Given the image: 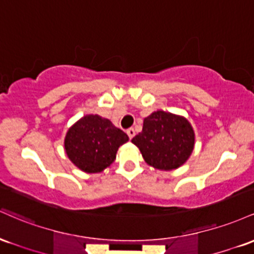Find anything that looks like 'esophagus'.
Masks as SVG:
<instances>
[{"label":"esophagus","instance_id":"34e87169","mask_svg":"<svg viewBox=\"0 0 254 254\" xmlns=\"http://www.w3.org/2000/svg\"><path fill=\"white\" fill-rule=\"evenodd\" d=\"M127 134H128V136H129V139H132L133 136L135 135L134 128H128V129H127Z\"/></svg>","mask_w":254,"mask_h":254}]
</instances>
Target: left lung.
<instances>
[{
    "mask_svg": "<svg viewBox=\"0 0 254 254\" xmlns=\"http://www.w3.org/2000/svg\"><path fill=\"white\" fill-rule=\"evenodd\" d=\"M132 142L147 164L159 170H173L192 153L194 132L185 118L158 110L144 119L142 130Z\"/></svg>",
    "mask_w": 254,
    "mask_h": 254,
    "instance_id": "obj_1",
    "label": "left lung"
}]
</instances>
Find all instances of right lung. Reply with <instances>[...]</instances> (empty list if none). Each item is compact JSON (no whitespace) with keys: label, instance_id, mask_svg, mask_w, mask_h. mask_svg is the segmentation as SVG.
I'll list each match as a JSON object with an SVG mask.
<instances>
[{"label":"right lung","instance_id":"obj_1","mask_svg":"<svg viewBox=\"0 0 254 254\" xmlns=\"http://www.w3.org/2000/svg\"><path fill=\"white\" fill-rule=\"evenodd\" d=\"M128 135L108 119L86 115L69 128L64 139L68 158L85 173H101L115 161Z\"/></svg>","mask_w":254,"mask_h":254}]
</instances>
